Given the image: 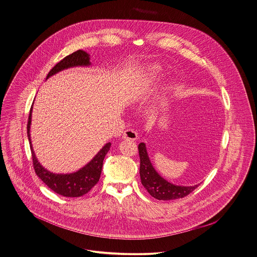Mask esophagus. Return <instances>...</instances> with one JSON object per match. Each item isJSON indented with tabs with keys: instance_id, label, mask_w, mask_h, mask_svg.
<instances>
[{
	"instance_id": "1",
	"label": "esophagus",
	"mask_w": 257,
	"mask_h": 257,
	"mask_svg": "<svg viewBox=\"0 0 257 257\" xmlns=\"http://www.w3.org/2000/svg\"><path fill=\"white\" fill-rule=\"evenodd\" d=\"M123 138L125 140H131V141H135L138 139V133L136 131H134L133 129H128L124 132L123 134Z\"/></svg>"
}]
</instances>
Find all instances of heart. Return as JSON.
<instances>
[{
  "label": "heart",
  "instance_id": "b5f03b06",
  "mask_svg": "<svg viewBox=\"0 0 257 257\" xmlns=\"http://www.w3.org/2000/svg\"><path fill=\"white\" fill-rule=\"evenodd\" d=\"M151 71H152V73H153L154 75H156L157 73H159V71H160V68H159L158 66H153V67L151 68Z\"/></svg>",
  "mask_w": 257,
  "mask_h": 257
}]
</instances>
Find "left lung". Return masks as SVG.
Wrapping results in <instances>:
<instances>
[{"label": "left lung", "mask_w": 257, "mask_h": 257, "mask_svg": "<svg viewBox=\"0 0 257 257\" xmlns=\"http://www.w3.org/2000/svg\"><path fill=\"white\" fill-rule=\"evenodd\" d=\"M140 176L143 186L151 196L158 200H174L182 198L191 193L199 184L192 186L176 185L165 179L153 167L145 143L139 144Z\"/></svg>", "instance_id": "left-lung-1"}]
</instances>
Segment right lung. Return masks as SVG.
Instances as JSON below:
<instances>
[{"label":"right lung","instance_id":"right-lung-1","mask_svg":"<svg viewBox=\"0 0 257 257\" xmlns=\"http://www.w3.org/2000/svg\"><path fill=\"white\" fill-rule=\"evenodd\" d=\"M89 54L84 50H78L57 63L51 71L48 73L46 80L59 72L73 68V67H88L91 65L89 61ZM31 114L32 106L30 109L28 123V138L31 150L33 168L37 176L54 192L65 197H80L86 194L99 180L100 173L102 170L103 160L105 155L108 153L111 144L106 143L100 151L88 162L85 167L79 171L72 173H53L43 168L38 162L30 139V125H31Z\"/></svg>","mask_w":257,"mask_h":257}]
</instances>
